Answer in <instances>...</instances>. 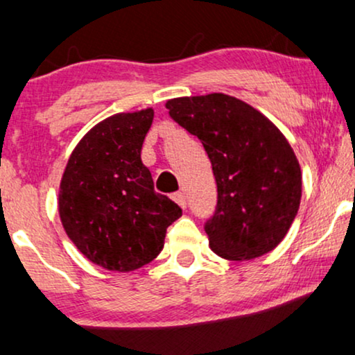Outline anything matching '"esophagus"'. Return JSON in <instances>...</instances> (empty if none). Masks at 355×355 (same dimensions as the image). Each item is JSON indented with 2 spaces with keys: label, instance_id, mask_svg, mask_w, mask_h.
Returning <instances> with one entry per match:
<instances>
[{
  "label": "esophagus",
  "instance_id": "esophagus-1",
  "mask_svg": "<svg viewBox=\"0 0 355 355\" xmlns=\"http://www.w3.org/2000/svg\"><path fill=\"white\" fill-rule=\"evenodd\" d=\"M172 198H173L175 202H177L178 205H180L182 208H187V196H185V193H183V191H177V193H173Z\"/></svg>",
  "mask_w": 355,
  "mask_h": 355
}]
</instances>
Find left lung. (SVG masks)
I'll use <instances>...</instances> for the list:
<instances>
[{
	"mask_svg": "<svg viewBox=\"0 0 355 355\" xmlns=\"http://www.w3.org/2000/svg\"><path fill=\"white\" fill-rule=\"evenodd\" d=\"M170 117L196 135L211 162L216 210L205 223L211 250L232 261L270 253L301 203V166L270 119L226 94L166 102Z\"/></svg>",
	"mask_w": 355,
	"mask_h": 355,
	"instance_id": "8db88e82",
	"label": "left lung"
}]
</instances>
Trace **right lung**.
Segmentation results:
<instances>
[{"instance_id":"add662e5","label":"right lung","mask_w":355,"mask_h":355,"mask_svg":"<svg viewBox=\"0 0 355 355\" xmlns=\"http://www.w3.org/2000/svg\"><path fill=\"white\" fill-rule=\"evenodd\" d=\"M153 109L115 114L97 123L71 153L59 189V216L89 261L134 271L155 259L182 208L153 190L142 144Z\"/></svg>"}]
</instances>
